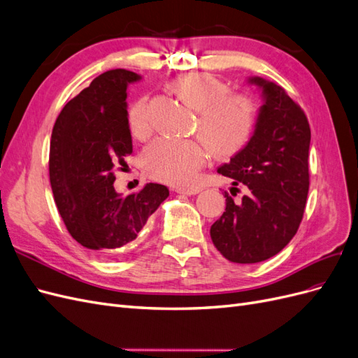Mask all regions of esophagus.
Returning a JSON list of instances; mask_svg holds the SVG:
<instances>
[{
    "instance_id": "esophagus-1",
    "label": "esophagus",
    "mask_w": 358,
    "mask_h": 358,
    "mask_svg": "<svg viewBox=\"0 0 358 358\" xmlns=\"http://www.w3.org/2000/svg\"><path fill=\"white\" fill-rule=\"evenodd\" d=\"M176 192L178 194H183V196H196V194H199L200 192V189L199 188H178L176 189Z\"/></svg>"
}]
</instances>
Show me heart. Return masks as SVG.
Segmentation results:
<instances>
[{
	"label": "heart",
	"mask_w": 358,
	"mask_h": 358,
	"mask_svg": "<svg viewBox=\"0 0 358 358\" xmlns=\"http://www.w3.org/2000/svg\"><path fill=\"white\" fill-rule=\"evenodd\" d=\"M173 94L199 115V140L157 138L142 154V167L149 178L176 187H189L206 164L209 149L218 158L234 157L248 146L257 127L254 100L243 94H230L229 86L209 73H187L169 83ZM128 128L137 138L149 134L146 99L131 104Z\"/></svg>",
	"instance_id": "obj_1"
}]
</instances>
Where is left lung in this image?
Wrapping results in <instances>:
<instances>
[{
    "label": "left lung",
    "mask_w": 358,
    "mask_h": 358,
    "mask_svg": "<svg viewBox=\"0 0 358 358\" xmlns=\"http://www.w3.org/2000/svg\"><path fill=\"white\" fill-rule=\"evenodd\" d=\"M262 91L251 142L218 173L249 194L236 204L225 192V212L210 227L215 248L233 263L252 264L276 255L297 233L309 191L310 128L282 86L248 78ZM233 189V188H231Z\"/></svg>",
    "instance_id": "8db88e82"
}]
</instances>
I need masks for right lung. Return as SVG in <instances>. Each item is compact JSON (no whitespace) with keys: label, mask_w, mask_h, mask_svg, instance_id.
Returning <instances> with one entry per match:
<instances>
[{"label":"right lung","mask_w":358,"mask_h":358,"mask_svg":"<svg viewBox=\"0 0 358 358\" xmlns=\"http://www.w3.org/2000/svg\"><path fill=\"white\" fill-rule=\"evenodd\" d=\"M142 76L116 69L95 78L61 110L50 138L49 176L69 233L99 255L133 242L169 197L146 183L136 194L115 191V166L133 152L127 122V88Z\"/></svg>","instance_id":"add662e5"}]
</instances>
